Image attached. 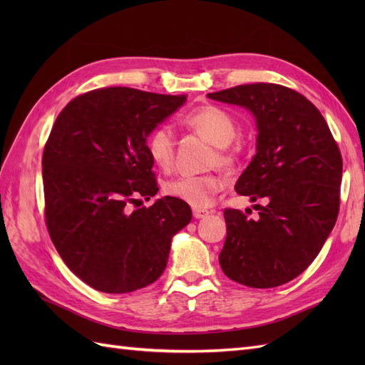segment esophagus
Returning <instances> with one entry per match:
<instances>
[{"label":"esophagus","instance_id":"1","mask_svg":"<svg viewBox=\"0 0 365 365\" xmlns=\"http://www.w3.org/2000/svg\"><path fill=\"white\" fill-rule=\"evenodd\" d=\"M207 215H208V210H204V208H192V216H195L196 220L204 218Z\"/></svg>","mask_w":365,"mask_h":365}]
</instances>
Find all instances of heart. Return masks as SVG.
I'll return each mask as SVG.
<instances>
[{
  "label": "heart",
  "instance_id": "b5f03b06",
  "mask_svg": "<svg viewBox=\"0 0 365 365\" xmlns=\"http://www.w3.org/2000/svg\"><path fill=\"white\" fill-rule=\"evenodd\" d=\"M183 122L216 145L213 165L222 168L235 166L242 145L234 141L238 133V122L227 110L215 105L196 108L185 115ZM147 152L161 170L169 173L175 161V133L168 123H160L147 136ZM224 188L220 174L180 175L165 185L168 196L187 202L191 207L205 208L213 204L216 195Z\"/></svg>",
  "mask_w": 365,
  "mask_h": 365
}]
</instances>
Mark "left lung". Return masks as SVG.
Here are the masks:
<instances>
[{"label":"left lung","instance_id":"1","mask_svg":"<svg viewBox=\"0 0 365 365\" xmlns=\"http://www.w3.org/2000/svg\"><path fill=\"white\" fill-rule=\"evenodd\" d=\"M208 97L255 115L257 153L235 190L252 202L267 200L255 205V220L224 210L227 237L220 265L238 284L282 285L311 265L337 221L344 166L339 145L317 106L281 84H240Z\"/></svg>","mask_w":365,"mask_h":365}]
</instances>
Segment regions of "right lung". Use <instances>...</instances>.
<instances>
[{
  "label": "right lung",
  "mask_w": 365,
  "mask_h": 365,
  "mask_svg": "<svg viewBox=\"0 0 365 365\" xmlns=\"http://www.w3.org/2000/svg\"><path fill=\"white\" fill-rule=\"evenodd\" d=\"M187 96L102 88L59 113L42 157L45 224L61 259L105 293L150 285L166 268L174 234L191 221L187 202L157 195L145 139Z\"/></svg>",
  "instance_id": "obj_1"
}]
</instances>
